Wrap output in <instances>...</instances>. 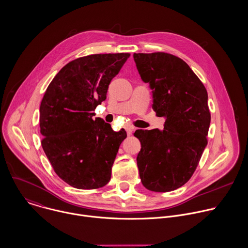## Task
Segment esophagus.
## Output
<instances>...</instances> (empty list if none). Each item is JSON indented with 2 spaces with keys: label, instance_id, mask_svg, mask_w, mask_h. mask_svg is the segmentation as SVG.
Returning a JSON list of instances; mask_svg holds the SVG:
<instances>
[{
  "label": "esophagus",
  "instance_id": "1",
  "mask_svg": "<svg viewBox=\"0 0 248 248\" xmlns=\"http://www.w3.org/2000/svg\"><path fill=\"white\" fill-rule=\"evenodd\" d=\"M132 131H133V130H132L131 127H126V133H127L128 136H130V135L132 134Z\"/></svg>",
  "mask_w": 248,
  "mask_h": 248
}]
</instances>
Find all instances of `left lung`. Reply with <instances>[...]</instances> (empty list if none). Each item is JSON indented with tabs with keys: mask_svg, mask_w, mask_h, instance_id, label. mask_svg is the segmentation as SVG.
Returning a JSON list of instances; mask_svg holds the SVG:
<instances>
[{
	"mask_svg": "<svg viewBox=\"0 0 248 248\" xmlns=\"http://www.w3.org/2000/svg\"><path fill=\"white\" fill-rule=\"evenodd\" d=\"M141 78L153 90V108L164 128L135 131L141 142L137 166L153 192L182 187L194 174L207 145L210 111L202 80L181 58L167 52L134 53Z\"/></svg>",
	"mask_w": 248,
	"mask_h": 248,
	"instance_id": "8db88e82",
	"label": "left lung"
}]
</instances>
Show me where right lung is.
Wrapping results in <instances>:
<instances>
[{"label":"right lung","mask_w":248,"mask_h":248,"mask_svg":"<svg viewBox=\"0 0 248 248\" xmlns=\"http://www.w3.org/2000/svg\"><path fill=\"white\" fill-rule=\"evenodd\" d=\"M129 53L91 54L66 64L48 85L40 106L42 147L54 172L70 186L93 190L111 179L124 128L116 132L93 118L112 78Z\"/></svg>","instance_id":"obj_1"}]
</instances>
